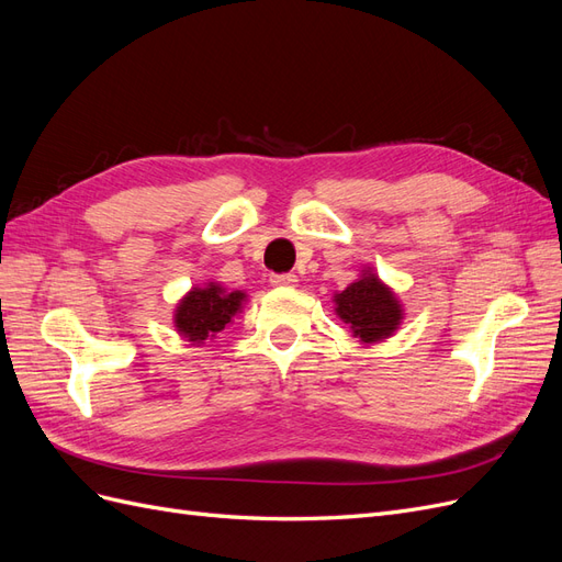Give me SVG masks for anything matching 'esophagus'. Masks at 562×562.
I'll return each instance as SVG.
<instances>
[{"label":"esophagus","mask_w":562,"mask_h":562,"mask_svg":"<svg viewBox=\"0 0 562 562\" xmlns=\"http://www.w3.org/2000/svg\"><path fill=\"white\" fill-rule=\"evenodd\" d=\"M274 285H297V277L295 274H271L269 279Z\"/></svg>","instance_id":"obj_1"}]
</instances>
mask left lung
<instances>
[{
  "label": "left lung",
  "instance_id": "8db88e82",
  "mask_svg": "<svg viewBox=\"0 0 562 562\" xmlns=\"http://www.w3.org/2000/svg\"><path fill=\"white\" fill-rule=\"evenodd\" d=\"M333 302L335 314L347 323L361 345L382 342L403 323L401 300L372 267H363L361 277L349 283L345 291L335 293Z\"/></svg>",
  "mask_w": 562,
  "mask_h": 562
}]
</instances>
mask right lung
<instances>
[{"instance_id":"right-lung-1","label":"right lung","mask_w":562,"mask_h":562,"mask_svg":"<svg viewBox=\"0 0 562 562\" xmlns=\"http://www.w3.org/2000/svg\"><path fill=\"white\" fill-rule=\"evenodd\" d=\"M246 297L244 291H227L215 281L194 285L173 312L178 335L196 347L203 345L206 339L223 333L236 314H241Z\"/></svg>"}]
</instances>
